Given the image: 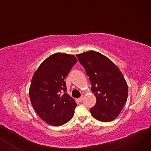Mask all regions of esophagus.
I'll list each match as a JSON object with an SVG mask.
<instances>
[{"label": "esophagus", "mask_w": 151, "mask_h": 151, "mask_svg": "<svg viewBox=\"0 0 151 151\" xmlns=\"http://www.w3.org/2000/svg\"><path fill=\"white\" fill-rule=\"evenodd\" d=\"M83 99H84V96H81V97L80 98H79V99H78V101L81 102V101L83 100Z\"/></svg>", "instance_id": "obj_1"}]
</instances>
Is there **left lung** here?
I'll list each match as a JSON object with an SVG mask.
<instances>
[{"mask_svg":"<svg viewBox=\"0 0 151 151\" xmlns=\"http://www.w3.org/2000/svg\"><path fill=\"white\" fill-rule=\"evenodd\" d=\"M87 75L96 104L90 109L98 121L110 122L120 114L128 97V86L120 70L100 52L90 51L76 54Z\"/></svg>","mask_w":151,"mask_h":151,"instance_id":"obj_1","label":"left lung"}]
</instances>
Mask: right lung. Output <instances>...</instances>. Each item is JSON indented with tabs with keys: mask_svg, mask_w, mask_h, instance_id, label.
I'll return each instance as SVG.
<instances>
[{
	"mask_svg": "<svg viewBox=\"0 0 151 151\" xmlns=\"http://www.w3.org/2000/svg\"><path fill=\"white\" fill-rule=\"evenodd\" d=\"M76 62L73 55L55 53L46 59L33 75L29 88L31 104L47 124L60 126L73 116L76 103L67 93L64 80Z\"/></svg>",
	"mask_w": 151,
	"mask_h": 151,
	"instance_id": "1",
	"label": "right lung"
}]
</instances>
